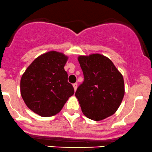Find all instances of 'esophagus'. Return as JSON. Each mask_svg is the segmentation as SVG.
I'll use <instances>...</instances> for the list:
<instances>
[{"label":"esophagus","mask_w":152,"mask_h":152,"mask_svg":"<svg viewBox=\"0 0 152 152\" xmlns=\"http://www.w3.org/2000/svg\"><path fill=\"white\" fill-rule=\"evenodd\" d=\"M72 86H73V87H74V90L76 91L77 90V83L73 84Z\"/></svg>","instance_id":"obj_1"}]
</instances>
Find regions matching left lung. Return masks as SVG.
Masks as SVG:
<instances>
[{"instance_id":"1","label":"left lung","mask_w":152,"mask_h":152,"mask_svg":"<svg viewBox=\"0 0 152 152\" xmlns=\"http://www.w3.org/2000/svg\"><path fill=\"white\" fill-rule=\"evenodd\" d=\"M84 81L75 96L82 111L93 121L112 115L121 105L125 94L124 80L113 62L101 54L78 57Z\"/></svg>"}]
</instances>
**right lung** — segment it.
Segmentation results:
<instances>
[{
	"instance_id": "obj_1",
	"label": "right lung",
	"mask_w": 152,
	"mask_h": 152,
	"mask_svg": "<svg viewBox=\"0 0 152 152\" xmlns=\"http://www.w3.org/2000/svg\"><path fill=\"white\" fill-rule=\"evenodd\" d=\"M67 57L49 51L34 61L22 75L20 92L29 109L42 117L53 116L61 111L74 88L67 82L64 66Z\"/></svg>"
}]
</instances>
